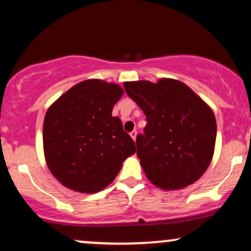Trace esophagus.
I'll use <instances>...</instances> for the list:
<instances>
[{
    "label": "esophagus",
    "instance_id": "34e87169",
    "mask_svg": "<svg viewBox=\"0 0 251 251\" xmlns=\"http://www.w3.org/2000/svg\"><path fill=\"white\" fill-rule=\"evenodd\" d=\"M129 135H131L132 139H133L134 142H135V138H137V131H135V129H134V131H132L131 133H129Z\"/></svg>",
    "mask_w": 251,
    "mask_h": 251
}]
</instances>
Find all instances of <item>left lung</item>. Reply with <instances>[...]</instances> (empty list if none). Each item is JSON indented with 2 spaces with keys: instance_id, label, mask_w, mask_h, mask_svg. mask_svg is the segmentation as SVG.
I'll list each match as a JSON object with an SVG mask.
<instances>
[{
  "instance_id": "1",
  "label": "left lung",
  "mask_w": 251,
  "mask_h": 251,
  "mask_svg": "<svg viewBox=\"0 0 251 251\" xmlns=\"http://www.w3.org/2000/svg\"><path fill=\"white\" fill-rule=\"evenodd\" d=\"M124 87L148 120L145 134L135 140L146 178L166 191L200 179L215 152L217 125L211 107L176 79L126 81Z\"/></svg>"
}]
</instances>
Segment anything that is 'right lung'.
Here are the masks:
<instances>
[{"instance_id": "right-lung-1", "label": "right lung", "mask_w": 251, "mask_h": 251, "mask_svg": "<svg viewBox=\"0 0 251 251\" xmlns=\"http://www.w3.org/2000/svg\"><path fill=\"white\" fill-rule=\"evenodd\" d=\"M118 83L88 79L56 99L43 120V153L50 174L63 186L96 194L119 174L135 144L112 109L123 97Z\"/></svg>"}]
</instances>
